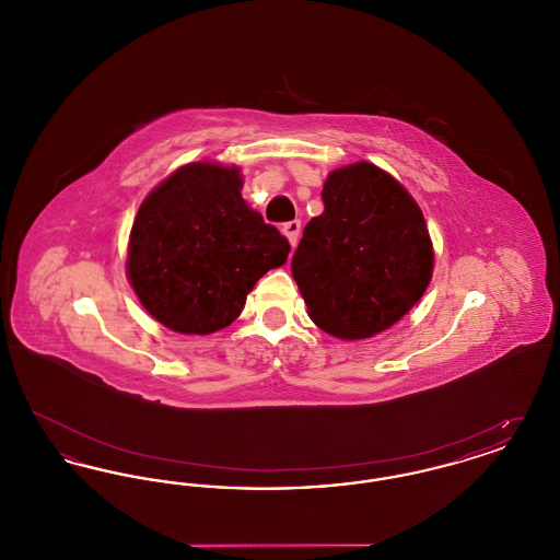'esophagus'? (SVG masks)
I'll list each match as a JSON object with an SVG mask.
<instances>
[{"mask_svg":"<svg viewBox=\"0 0 560 560\" xmlns=\"http://www.w3.org/2000/svg\"><path fill=\"white\" fill-rule=\"evenodd\" d=\"M283 235L288 237V241H290V245L292 247H295V243H298V237H300V220H292V222H285L283 224Z\"/></svg>","mask_w":560,"mask_h":560,"instance_id":"esophagus-1","label":"esophagus"}]
</instances>
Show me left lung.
<instances>
[{
  "label": "left lung",
  "instance_id": "1",
  "mask_svg": "<svg viewBox=\"0 0 560 560\" xmlns=\"http://www.w3.org/2000/svg\"><path fill=\"white\" fill-rule=\"evenodd\" d=\"M325 210L293 254L308 317L340 340L393 327L424 295L434 249L424 213L395 176L370 161L329 172Z\"/></svg>",
  "mask_w": 560,
  "mask_h": 560
}]
</instances>
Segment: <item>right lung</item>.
I'll use <instances>...</instances> for the list:
<instances>
[{
  "label": "right lung",
  "mask_w": 560,
  "mask_h": 560,
  "mask_svg": "<svg viewBox=\"0 0 560 560\" xmlns=\"http://www.w3.org/2000/svg\"><path fill=\"white\" fill-rule=\"evenodd\" d=\"M237 165L192 161L153 188L133 218L126 275L144 311L172 331L229 327L290 243L241 197Z\"/></svg>",
  "instance_id": "obj_1"
}]
</instances>
